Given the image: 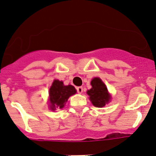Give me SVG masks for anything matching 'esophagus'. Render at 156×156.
I'll return each mask as SVG.
<instances>
[{"label": "esophagus", "mask_w": 156, "mask_h": 156, "mask_svg": "<svg viewBox=\"0 0 156 156\" xmlns=\"http://www.w3.org/2000/svg\"><path fill=\"white\" fill-rule=\"evenodd\" d=\"M76 89H77V92H78V94H81V93L83 92V87H78Z\"/></svg>", "instance_id": "obj_1"}]
</instances>
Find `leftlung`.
<instances>
[{"mask_svg": "<svg viewBox=\"0 0 156 156\" xmlns=\"http://www.w3.org/2000/svg\"><path fill=\"white\" fill-rule=\"evenodd\" d=\"M90 84L92 88L87 91L90 100L96 107H103L111 99L107 88L102 80L99 78H94L91 81Z\"/></svg>", "mask_w": 156, "mask_h": 156, "instance_id": "left-lung-1", "label": "left lung"}]
</instances>
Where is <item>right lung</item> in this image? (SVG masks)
I'll list each match as a JSON object with an SVG mask.
<instances>
[{
  "label": "right lung",
  "instance_id": "add662e5",
  "mask_svg": "<svg viewBox=\"0 0 156 156\" xmlns=\"http://www.w3.org/2000/svg\"><path fill=\"white\" fill-rule=\"evenodd\" d=\"M76 90L72 85L65 86L62 81L54 80L50 88V109L63 108L64 105L68 100L69 97L74 95Z\"/></svg>",
  "mask_w": 156,
  "mask_h": 156
}]
</instances>
